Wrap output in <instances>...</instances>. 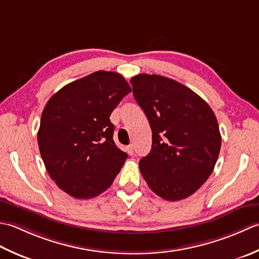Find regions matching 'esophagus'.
<instances>
[{
  "mask_svg": "<svg viewBox=\"0 0 259 259\" xmlns=\"http://www.w3.org/2000/svg\"><path fill=\"white\" fill-rule=\"evenodd\" d=\"M126 152L128 153L130 155H133V153H134V146L133 145H128L127 147H126Z\"/></svg>",
  "mask_w": 259,
  "mask_h": 259,
  "instance_id": "obj_1",
  "label": "esophagus"
}]
</instances>
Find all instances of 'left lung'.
Wrapping results in <instances>:
<instances>
[{
  "mask_svg": "<svg viewBox=\"0 0 259 259\" xmlns=\"http://www.w3.org/2000/svg\"><path fill=\"white\" fill-rule=\"evenodd\" d=\"M152 130V150L140 161L149 187L167 201L191 196L217 162L221 135L209 105L191 89L159 75L131 79Z\"/></svg>",
  "mask_w": 259,
  "mask_h": 259,
  "instance_id": "left-lung-1",
  "label": "left lung"
}]
</instances>
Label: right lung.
<instances>
[{
    "mask_svg": "<svg viewBox=\"0 0 259 259\" xmlns=\"http://www.w3.org/2000/svg\"><path fill=\"white\" fill-rule=\"evenodd\" d=\"M132 92L123 76L96 71L68 83L42 112L38 144L50 178L76 199L107 190L127 154L115 145L109 116Z\"/></svg>",
    "mask_w": 259,
    "mask_h": 259,
    "instance_id": "1",
    "label": "right lung"
}]
</instances>
